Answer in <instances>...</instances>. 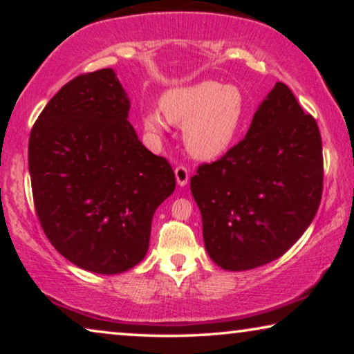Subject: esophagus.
Instances as JSON below:
<instances>
[{"label": "esophagus", "instance_id": "1", "mask_svg": "<svg viewBox=\"0 0 354 354\" xmlns=\"http://www.w3.org/2000/svg\"><path fill=\"white\" fill-rule=\"evenodd\" d=\"M188 178H190V171L185 166H177L176 167V180L180 187H185L188 183Z\"/></svg>", "mask_w": 354, "mask_h": 354}]
</instances>
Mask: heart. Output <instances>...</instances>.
<instances>
[{
    "label": "heart",
    "instance_id": "obj_1",
    "mask_svg": "<svg viewBox=\"0 0 354 354\" xmlns=\"http://www.w3.org/2000/svg\"><path fill=\"white\" fill-rule=\"evenodd\" d=\"M161 110L147 109L143 127L159 137L171 124L185 127L183 140L195 158L212 159L225 153L235 142L245 119V96L235 85L216 80L171 88L161 96Z\"/></svg>",
    "mask_w": 354,
    "mask_h": 354
}]
</instances>
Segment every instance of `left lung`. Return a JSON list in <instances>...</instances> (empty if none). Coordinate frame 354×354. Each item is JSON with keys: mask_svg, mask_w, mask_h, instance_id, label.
Instances as JSON below:
<instances>
[{"mask_svg": "<svg viewBox=\"0 0 354 354\" xmlns=\"http://www.w3.org/2000/svg\"><path fill=\"white\" fill-rule=\"evenodd\" d=\"M322 182L316 120L277 82L246 137L221 159L201 164L190 180L209 258L225 270L280 258L316 216Z\"/></svg>", "mask_w": 354, "mask_h": 354, "instance_id": "8db88e82", "label": "left lung"}]
</instances>
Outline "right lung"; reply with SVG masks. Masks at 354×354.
I'll return each mask as SVG.
<instances>
[{
	"label": "right lung",
	"mask_w": 354,
	"mask_h": 354,
	"mask_svg": "<svg viewBox=\"0 0 354 354\" xmlns=\"http://www.w3.org/2000/svg\"><path fill=\"white\" fill-rule=\"evenodd\" d=\"M130 101L113 69L66 84L28 140L33 203L51 245L77 268L120 274L147 254L158 206L176 176L129 122Z\"/></svg>",
	"instance_id": "add662e5"
}]
</instances>
